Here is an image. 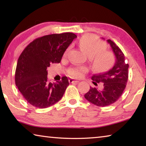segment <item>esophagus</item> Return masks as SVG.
<instances>
[{"instance_id":"obj_1","label":"esophagus","mask_w":146,"mask_h":146,"mask_svg":"<svg viewBox=\"0 0 146 146\" xmlns=\"http://www.w3.org/2000/svg\"><path fill=\"white\" fill-rule=\"evenodd\" d=\"M69 82H70V83H78L79 80H76V79L70 78V79H69Z\"/></svg>"}]
</instances>
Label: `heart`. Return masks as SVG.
<instances>
[{
	"mask_svg": "<svg viewBox=\"0 0 146 146\" xmlns=\"http://www.w3.org/2000/svg\"><path fill=\"white\" fill-rule=\"evenodd\" d=\"M80 49L89 56L93 69L104 71L110 67L113 62V55L110 51L104 50V46L98 38L91 35L82 36L78 42ZM68 50L64 55H66ZM86 69L83 67L70 68L69 75L73 78L80 77L86 72Z\"/></svg>",
	"mask_w": 146,
	"mask_h": 146,
	"instance_id": "obj_1",
	"label": "heart"
}]
</instances>
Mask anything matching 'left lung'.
Segmentation results:
<instances>
[{"label":"left lung","mask_w":146,"mask_h":146,"mask_svg":"<svg viewBox=\"0 0 146 146\" xmlns=\"http://www.w3.org/2000/svg\"><path fill=\"white\" fill-rule=\"evenodd\" d=\"M107 41L115 54V63L108 71L92 76L95 87H90L84 95L88 101L100 107L110 106L117 101L123 92L128 79L129 64L125 62L124 54L112 40L108 39ZM98 83L103 85L102 88L96 87Z\"/></svg>","instance_id":"8db88e82"}]
</instances>
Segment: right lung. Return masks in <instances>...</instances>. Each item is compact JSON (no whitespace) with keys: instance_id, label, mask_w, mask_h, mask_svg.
<instances>
[{"instance_id":"1","label":"right lung","mask_w":146,"mask_h":146,"mask_svg":"<svg viewBox=\"0 0 146 146\" xmlns=\"http://www.w3.org/2000/svg\"><path fill=\"white\" fill-rule=\"evenodd\" d=\"M77 37L73 33L51 34L37 38L29 43L20 55L15 70V84L31 105L46 108L61 99L69 86L63 76L55 83L48 80L47 68L60 63L66 49Z\"/></svg>"}]
</instances>
